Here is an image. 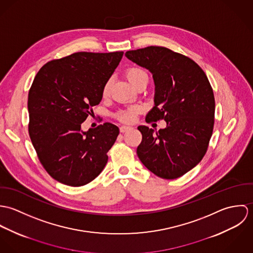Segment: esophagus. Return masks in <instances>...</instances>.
I'll use <instances>...</instances> for the list:
<instances>
[{
    "mask_svg": "<svg viewBox=\"0 0 253 253\" xmlns=\"http://www.w3.org/2000/svg\"><path fill=\"white\" fill-rule=\"evenodd\" d=\"M130 128H131L130 126H122L120 127V131H121V132H126V131L129 130Z\"/></svg>",
    "mask_w": 253,
    "mask_h": 253,
    "instance_id": "1",
    "label": "esophagus"
}]
</instances>
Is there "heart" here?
<instances>
[{"mask_svg":"<svg viewBox=\"0 0 253 253\" xmlns=\"http://www.w3.org/2000/svg\"><path fill=\"white\" fill-rule=\"evenodd\" d=\"M126 77L129 81V83L137 87L140 84L147 82L148 83V75L144 69L137 67V66H132L129 67L126 70ZM111 87V80H108L105 82V84L102 86L101 89V94L103 97L108 96L109 91ZM139 107H130V108L126 109V110H120L115 114V117L117 120L123 122V123H131L133 122L135 115L139 112Z\"/></svg>","mask_w":253,"mask_h":253,"instance_id":"b5f03b06","label":"heart"}]
</instances>
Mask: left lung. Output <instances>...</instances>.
<instances>
[{
  "mask_svg": "<svg viewBox=\"0 0 253 253\" xmlns=\"http://www.w3.org/2000/svg\"><path fill=\"white\" fill-rule=\"evenodd\" d=\"M126 56L153 74L155 106L146 122H167L159 131L138 126L137 156L157 176L178 178L202 161L212 135L215 100L210 81L193 59L165 46L128 50Z\"/></svg>",
  "mask_w": 253,
  "mask_h": 253,
  "instance_id": "left-lung-1",
  "label": "left lung"
}]
</instances>
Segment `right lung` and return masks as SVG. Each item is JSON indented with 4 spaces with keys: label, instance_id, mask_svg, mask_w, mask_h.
Listing matches in <instances>:
<instances>
[{
    "label": "right lung",
    "instance_id": "1",
    "mask_svg": "<svg viewBox=\"0 0 253 253\" xmlns=\"http://www.w3.org/2000/svg\"><path fill=\"white\" fill-rule=\"evenodd\" d=\"M124 51L75 52L45 63L28 94V131L40 163L56 181L84 186L103 170L119 127L104 123L82 131Z\"/></svg>",
    "mask_w": 253,
    "mask_h": 253
}]
</instances>
